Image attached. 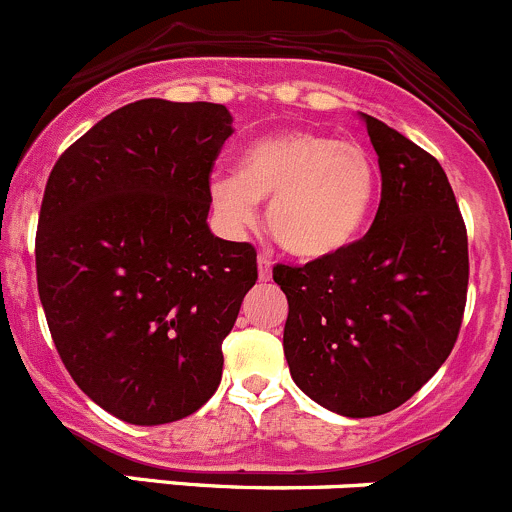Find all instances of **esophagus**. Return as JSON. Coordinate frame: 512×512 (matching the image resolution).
I'll list each match as a JSON object with an SVG mask.
<instances>
[{
    "label": "esophagus",
    "instance_id": "1",
    "mask_svg": "<svg viewBox=\"0 0 512 512\" xmlns=\"http://www.w3.org/2000/svg\"><path fill=\"white\" fill-rule=\"evenodd\" d=\"M258 281H271V258L258 256Z\"/></svg>",
    "mask_w": 512,
    "mask_h": 512
}]
</instances>
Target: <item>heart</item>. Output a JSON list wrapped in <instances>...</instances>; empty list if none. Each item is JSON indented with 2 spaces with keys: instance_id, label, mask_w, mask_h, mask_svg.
Masks as SVG:
<instances>
[{
  "instance_id": "b5f03b06",
  "label": "heart",
  "mask_w": 512,
  "mask_h": 512,
  "mask_svg": "<svg viewBox=\"0 0 512 512\" xmlns=\"http://www.w3.org/2000/svg\"><path fill=\"white\" fill-rule=\"evenodd\" d=\"M378 164L356 139L318 131H286L254 141L236 176L209 184L211 209L229 234L256 224L258 201H268L273 239L298 258H326L346 249L371 216Z\"/></svg>"
}]
</instances>
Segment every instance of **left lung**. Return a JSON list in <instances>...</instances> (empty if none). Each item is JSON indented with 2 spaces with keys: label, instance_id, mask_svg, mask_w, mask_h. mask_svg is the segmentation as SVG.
<instances>
[{
  "label": "left lung",
  "instance_id": "left-lung-1",
  "mask_svg": "<svg viewBox=\"0 0 512 512\" xmlns=\"http://www.w3.org/2000/svg\"><path fill=\"white\" fill-rule=\"evenodd\" d=\"M361 116L381 166L373 226L338 254L273 268L291 378L346 418L383 416L421 391L453 351L468 296V234L443 166Z\"/></svg>",
  "mask_w": 512,
  "mask_h": 512
}]
</instances>
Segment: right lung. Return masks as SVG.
<instances>
[{
	"label": "right lung",
	"instance_id": "obj_1",
	"mask_svg": "<svg viewBox=\"0 0 512 512\" xmlns=\"http://www.w3.org/2000/svg\"><path fill=\"white\" fill-rule=\"evenodd\" d=\"M231 121L224 104L134 101L74 141L44 189L34 254L54 346L86 396L134 426L214 396L258 278L254 246L206 224Z\"/></svg>",
	"mask_w": 512,
	"mask_h": 512
}]
</instances>
